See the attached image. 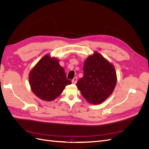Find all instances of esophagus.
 Wrapping results in <instances>:
<instances>
[{
    "mask_svg": "<svg viewBox=\"0 0 149 149\" xmlns=\"http://www.w3.org/2000/svg\"><path fill=\"white\" fill-rule=\"evenodd\" d=\"M76 82H77V77H74V78L73 79V80H72V83L76 84Z\"/></svg>",
    "mask_w": 149,
    "mask_h": 149,
    "instance_id": "obj_1",
    "label": "esophagus"
}]
</instances>
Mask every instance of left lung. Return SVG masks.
<instances>
[{"label":"left lung","instance_id":"8db88e82","mask_svg":"<svg viewBox=\"0 0 149 149\" xmlns=\"http://www.w3.org/2000/svg\"><path fill=\"white\" fill-rule=\"evenodd\" d=\"M84 74L77 83L83 96L89 103L98 104L112 94L117 82L114 67L101 56L94 53L85 61Z\"/></svg>","mask_w":149,"mask_h":149}]
</instances>
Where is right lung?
Instances as JSON below:
<instances>
[{
	"label": "right lung",
	"mask_w": 149,
	"mask_h": 149,
	"mask_svg": "<svg viewBox=\"0 0 149 149\" xmlns=\"http://www.w3.org/2000/svg\"><path fill=\"white\" fill-rule=\"evenodd\" d=\"M33 93L40 99L51 101L59 96L66 85L71 84L66 78L64 69L59 61L48 55L43 56L29 74Z\"/></svg>",
	"instance_id": "right-lung-1"
}]
</instances>
